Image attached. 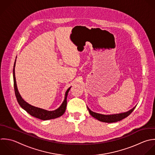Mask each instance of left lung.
<instances>
[{
    "label": "left lung",
    "instance_id": "8db88e82",
    "mask_svg": "<svg viewBox=\"0 0 155 155\" xmlns=\"http://www.w3.org/2000/svg\"><path fill=\"white\" fill-rule=\"evenodd\" d=\"M136 107H134L132 109L130 110L129 111L125 112V113H122V114H115V115H102L100 114H97L95 112H92L91 110L88 107V110L89 112V114L91 115H92L93 117L97 119L98 120L101 121V122H104V123H115L119 121H121L123 120L124 118H126L128 117L135 109Z\"/></svg>",
    "mask_w": 155,
    "mask_h": 155
}]
</instances>
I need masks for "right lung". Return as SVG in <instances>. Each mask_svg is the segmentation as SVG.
I'll return each instance as SVG.
<instances>
[{"label": "right lung", "instance_id": "obj_1", "mask_svg": "<svg viewBox=\"0 0 155 155\" xmlns=\"http://www.w3.org/2000/svg\"><path fill=\"white\" fill-rule=\"evenodd\" d=\"M15 65V60L14 64V68H13V79H14V92L15 95L17 100V102L18 103L19 105L25 110H26L29 115H31L32 117H34L37 118H38L41 120H51L57 118L58 117H60L64 113L67 106V96L68 94V92L71 88L70 87L65 94V97L64 100L61 104V105L60 106L59 108L57 109L53 110V111H48L46 110L40 108H38L34 106H32L30 104H29L28 103H26L25 101H24L21 97L20 96L16 84V81H15V71H14V68Z\"/></svg>", "mask_w": 155, "mask_h": 155}]
</instances>
